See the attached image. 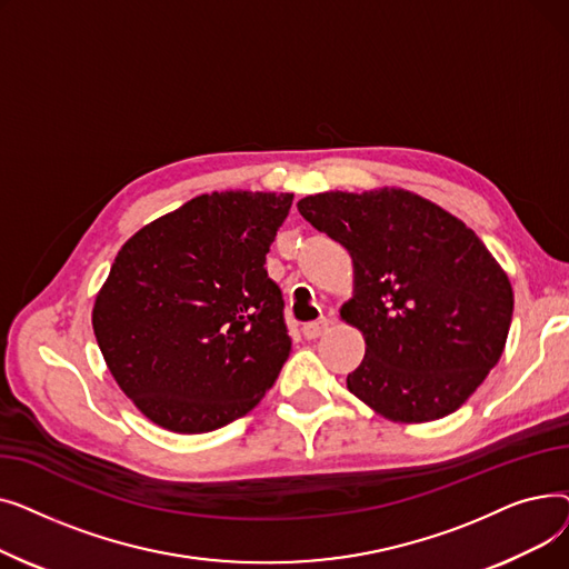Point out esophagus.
<instances>
[{"mask_svg":"<svg viewBox=\"0 0 569 569\" xmlns=\"http://www.w3.org/2000/svg\"><path fill=\"white\" fill-rule=\"evenodd\" d=\"M327 325H330V320H327V318H318V320L307 322V325L302 327V332H305L307 339H318V337L327 330Z\"/></svg>","mask_w":569,"mask_h":569,"instance_id":"1","label":"esophagus"}]
</instances>
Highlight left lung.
Masks as SVG:
<instances>
[{
  "label": "left lung",
  "mask_w": 569,
  "mask_h": 569,
  "mask_svg": "<svg viewBox=\"0 0 569 569\" xmlns=\"http://www.w3.org/2000/svg\"><path fill=\"white\" fill-rule=\"evenodd\" d=\"M297 209L355 264L341 318L365 335L367 355L348 390L397 422L455 412L498 365L515 309L482 239L401 189L318 193Z\"/></svg>",
  "instance_id": "8db88e82"
}]
</instances>
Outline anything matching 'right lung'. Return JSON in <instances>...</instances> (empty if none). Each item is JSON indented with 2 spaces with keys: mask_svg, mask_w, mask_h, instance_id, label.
I'll use <instances>...</instances> for the list:
<instances>
[{
  "mask_svg": "<svg viewBox=\"0 0 569 569\" xmlns=\"http://www.w3.org/2000/svg\"><path fill=\"white\" fill-rule=\"evenodd\" d=\"M292 193L198 196L117 253L92 313L103 360L154 425L204 433L244 417L290 355L267 253Z\"/></svg>",
  "mask_w": 569,
  "mask_h": 569,
  "instance_id": "1",
  "label": "right lung"
}]
</instances>
